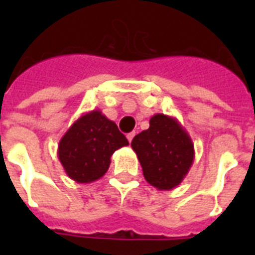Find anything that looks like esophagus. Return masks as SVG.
Returning <instances> with one entry per match:
<instances>
[{"instance_id": "obj_1", "label": "esophagus", "mask_w": 255, "mask_h": 255, "mask_svg": "<svg viewBox=\"0 0 255 255\" xmlns=\"http://www.w3.org/2000/svg\"><path fill=\"white\" fill-rule=\"evenodd\" d=\"M133 136H135V132H131V133H128V135H127V139H128V141H129V143H131L132 139H133Z\"/></svg>"}]
</instances>
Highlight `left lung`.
<instances>
[{
  "instance_id": "8db88e82",
  "label": "left lung",
  "mask_w": 255,
  "mask_h": 255,
  "mask_svg": "<svg viewBox=\"0 0 255 255\" xmlns=\"http://www.w3.org/2000/svg\"><path fill=\"white\" fill-rule=\"evenodd\" d=\"M132 149L140 161L144 178L159 190L180 185L194 160L189 133L178 120L164 114L149 119V128L133 137Z\"/></svg>"
}]
</instances>
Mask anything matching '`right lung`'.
I'll return each instance as SVG.
<instances>
[{
	"label": "right lung",
	"instance_id": "right-lung-1",
	"mask_svg": "<svg viewBox=\"0 0 255 255\" xmlns=\"http://www.w3.org/2000/svg\"><path fill=\"white\" fill-rule=\"evenodd\" d=\"M128 145L115 122L92 110L71 124L58 144V159L71 180L88 184L103 177L111 156Z\"/></svg>",
	"mask_w": 255,
	"mask_h": 255
}]
</instances>
